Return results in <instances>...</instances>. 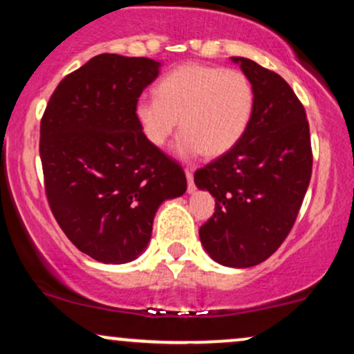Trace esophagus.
Masks as SVG:
<instances>
[{
  "instance_id": "esophagus-1",
  "label": "esophagus",
  "mask_w": 354,
  "mask_h": 354,
  "mask_svg": "<svg viewBox=\"0 0 354 354\" xmlns=\"http://www.w3.org/2000/svg\"><path fill=\"white\" fill-rule=\"evenodd\" d=\"M186 180H188V191L189 193H193L194 181H193V171H191V169H186Z\"/></svg>"
}]
</instances>
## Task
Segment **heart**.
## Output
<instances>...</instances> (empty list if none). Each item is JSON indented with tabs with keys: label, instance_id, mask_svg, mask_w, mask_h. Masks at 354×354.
<instances>
[{
	"label": "heart",
	"instance_id": "heart-1",
	"mask_svg": "<svg viewBox=\"0 0 354 354\" xmlns=\"http://www.w3.org/2000/svg\"><path fill=\"white\" fill-rule=\"evenodd\" d=\"M158 96L136 100L135 116L153 146H165L181 128L176 153L219 156L238 145L250 126L254 88L245 73L205 64H183L156 86Z\"/></svg>",
	"mask_w": 354,
	"mask_h": 354
}]
</instances>
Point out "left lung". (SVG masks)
Returning <instances> with one entry per match:
<instances>
[{
  "mask_svg": "<svg viewBox=\"0 0 354 354\" xmlns=\"http://www.w3.org/2000/svg\"><path fill=\"white\" fill-rule=\"evenodd\" d=\"M254 88V109L233 149L205 168L194 183L214 196V213L200 239L219 265H259L293 228L311 180L310 124L301 101L274 71L233 58Z\"/></svg>",
  "mask_w": 354,
  "mask_h": 354,
  "instance_id": "1",
  "label": "left lung"
}]
</instances>
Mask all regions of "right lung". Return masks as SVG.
<instances>
[{
	"label": "right lung",
	"mask_w": 354,
	"mask_h": 354,
	"mask_svg": "<svg viewBox=\"0 0 354 354\" xmlns=\"http://www.w3.org/2000/svg\"><path fill=\"white\" fill-rule=\"evenodd\" d=\"M161 63L98 55L53 91L41 118L39 156L53 216L93 259H136L165 200L181 196L180 163L141 133L135 104Z\"/></svg>",
	"instance_id": "1"
}]
</instances>
